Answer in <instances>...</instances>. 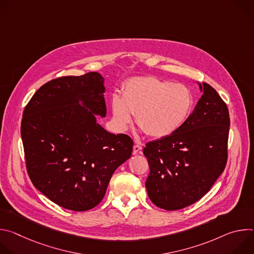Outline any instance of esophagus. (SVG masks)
Masks as SVG:
<instances>
[{
	"instance_id": "34e87169",
	"label": "esophagus",
	"mask_w": 254,
	"mask_h": 254,
	"mask_svg": "<svg viewBox=\"0 0 254 254\" xmlns=\"http://www.w3.org/2000/svg\"><path fill=\"white\" fill-rule=\"evenodd\" d=\"M141 146L139 143H134L133 144V149H132V154L133 155H136L137 153H140V151H141Z\"/></svg>"
}]
</instances>
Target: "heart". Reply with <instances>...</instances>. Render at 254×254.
<instances>
[{
  "label": "heart",
  "instance_id": "obj_1",
  "mask_svg": "<svg viewBox=\"0 0 254 254\" xmlns=\"http://www.w3.org/2000/svg\"><path fill=\"white\" fill-rule=\"evenodd\" d=\"M193 107L188 87L157 77H134L114 95L112 110L116 126L125 129L135 116L137 127L152 137L170 135L182 127Z\"/></svg>",
  "mask_w": 254,
  "mask_h": 254
}]
</instances>
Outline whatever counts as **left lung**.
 <instances>
[{"mask_svg":"<svg viewBox=\"0 0 254 254\" xmlns=\"http://www.w3.org/2000/svg\"><path fill=\"white\" fill-rule=\"evenodd\" d=\"M195 110L170 135L146 143L142 152L150 173L146 187L151 201L169 211L194 204L223 173L228 157L229 112L210 84Z\"/></svg>","mask_w":254,"mask_h":254,"instance_id":"left-lung-1","label":"left lung"}]
</instances>
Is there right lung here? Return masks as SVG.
Listing matches in <instances>:
<instances>
[{
  "label": "right lung",
  "instance_id": "1",
  "mask_svg": "<svg viewBox=\"0 0 254 254\" xmlns=\"http://www.w3.org/2000/svg\"><path fill=\"white\" fill-rule=\"evenodd\" d=\"M104 89L97 72L62 76L42 85L24 108L21 136L30 180L68 210L94 208L117 168L131 156L130 136L96 124L94 115H106Z\"/></svg>",
  "mask_w": 254,
  "mask_h": 254
}]
</instances>
